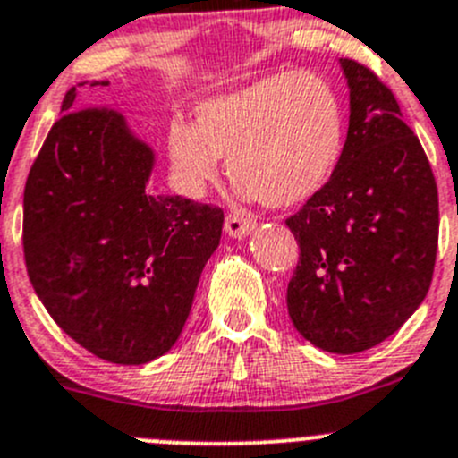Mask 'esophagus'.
Masks as SVG:
<instances>
[{"mask_svg":"<svg viewBox=\"0 0 458 458\" xmlns=\"http://www.w3.org/2000/svg\"><path fill=\"white\" fill-rule=\"evenodd\" d=\"M225 234L233 239H243V237H249L250 233L255 230V221L250 219H243V216L239 215H228L225 216Z\"/></svg>","mask_w":458,"mask_h":458,"instance_id":"obj_1","label":"esophagus"}]
</instances>
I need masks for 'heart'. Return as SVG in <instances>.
Listing matches in <instances>:
<instances>
[{
  "mask_svg": "<svg viewBox=\"0 0 458 458\" xmlns=\"http://www.w3.org/2000/svg\"><path fill=\"white\" fill-rule=\"evenodd\" d=\"M196 122L174 114L166 126L171 169L182 194H205L221 157L237 194L293 208L332 182L345 153V108L314 72H276L196 106Z\"/></svg>",
  "mask_w": 458,
  "mask_h": 458,
  "instance_id": "b5f03b06",
  "label": "heart"
}]
</instances>
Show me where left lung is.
I'll return each mask as SVG.
<instances>
[{"label":"left lung","mask_w":458,"mask_h":458,"mask_svg":"<svg viewBox=\"0 0 458 458\" xmlns=\"http://www.w3.org/2000/svg\"><path fill=\"white\" fill-rule=\"evenodd\" d=\"M350 89L345 153L330 185L287 225L301 259L287 289L310 344L354 354L382 344L420 307L438 246V190L391 89L341 58Z\"/></svg>","instance_id":"1"}]
</instances>
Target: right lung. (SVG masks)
Instances as JSON below:
<instances>
[{"mask_svg":"<svg viewBox=\"0 0 458 458\" xmlns=\"http://www.w3.org/2000/svg\"><path fill=\"white\" fill-rule=\"evenodd\" d=\"M67 89L24 187V259L51 318L110 364L174 348L224 209L147 190L156 151L126 119Z\"/></svg>","mask_w":458,"mask_h":458,"instance_id":"right-lung-1","label":"right lung"}]
</instances>
